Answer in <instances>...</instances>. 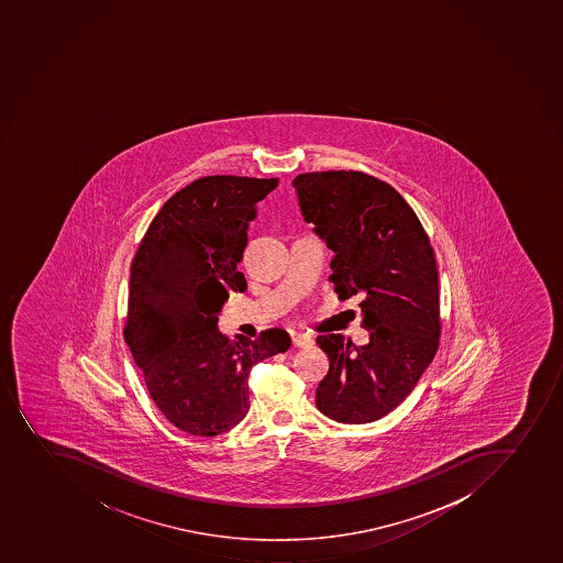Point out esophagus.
I'll return each instance as SVG.
<instances>
[{
	"label": "esophagus",
	"instance_id": "34e87169",
	"mask_svg": "<svg viewBox=\"0 0 563 563\" xmlns=\"http://www.w3.org/2000/svg\"><path fill=\"white\" fill-rule=\"evenodd\" d=\"M294 346L295 347H308L313 344V339H311L310 335H302V333H299V335H294Z\"/></svg>",
	"mask_w": 563,
	"mask_h": 563
}]
</instances>
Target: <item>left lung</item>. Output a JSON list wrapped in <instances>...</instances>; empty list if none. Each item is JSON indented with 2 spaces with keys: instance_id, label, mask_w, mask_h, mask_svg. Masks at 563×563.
<instances>
[{
  "instance_id": "1",
  "label": "left lung",
  "mask_w": 563,
  "mask_h": 563,
  "mask_svg": "<svg viewBox=\"0 0 563 563\" xmlns=\"http://www.w3.org/2000/svg\"><path fill=\"white\" fill-rule=\"evenodd\" d=\"M300 212L335 253L330 280L339 299L361 297L369 342L317 336L330 372L317 408L342 423L375 422L417 386L439 350V269L428 233L393 186L362 172L295 177Z\"/></svg>"
}]
</instances>
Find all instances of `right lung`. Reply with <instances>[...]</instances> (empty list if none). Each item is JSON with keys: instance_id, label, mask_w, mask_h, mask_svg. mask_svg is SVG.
<instances>
[{"instance_id": "right-lung-1", "label": "right lung", "mask_w": 563, "mask_h": 563, "mask_svg": "<svg viewBox=\"0 0 563 563\" xmlns=\"http://www.w3.org/2000/svg\"><path fill=\"white\" fill-rule=\"evenodd\" d=\"M279 179L208 176L177 191L150 222L130 269L124 341L150 397L176 428L216 437L250 409L253 364L291 346L266 330L230 341L217 320L230 291H244L238 269L255 207Z\"/></svg>"}]
</instances>
